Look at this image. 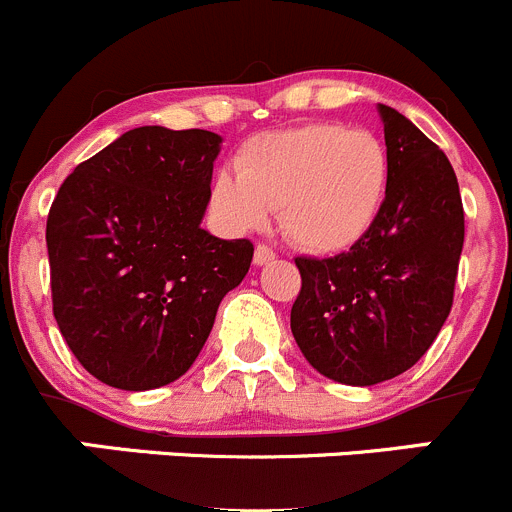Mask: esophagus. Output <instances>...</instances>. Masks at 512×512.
<instances>
[{
  "mask_svg": "<svg viewBox=\"0 0 512 512\" xmlns=\"http://www.w3.org/2000/svg\"><path fill=\"white\" fill-rule=\"evenodd\" d=\"M272 260H275V252H272V247H267V245L255 247V265L257 267L267 265V262H272Z\"/></svg>",
  "mask_w": 512,
  "mask_h": 512,
  "instance_id": "esophagus-1",
  "label": "esophagus"
}]
</instances>
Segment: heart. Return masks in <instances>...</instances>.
Wrapping results in <instances>:
<instances>
[{
    "label": "heart",
    "instance_id": "heart-1",
    "mask_svg": "<svg viewBox=\"0 0 512 512\" xmlns=\"http://www.w3.org/2000/svg\"><path fill=\"white\" fill-rule=\"evenodd\" d=\"M235 167L212 175L217 220L232 232H252L280 207L285 235L315 255H335L365 240L380 220L390 180L380 137L342 122L250 137L237 150Z\"/></svg>",
    "mask_w": 512,
    "mask_h": 512
}]
</instances>
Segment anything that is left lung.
<instances>
[{
  "label": "left lung",
  "mask_w": 512,
  "mask_h": 512,
  "mask_svg": "<svg viewBox=\"0 0 512 512\" xmlns=\"http://www.w3.org/2000/svg\"><path fill=\"white\" fill-rule=\"evenodd\" d=\"M390 180L370 235L335 257H295L302 287L290 312L297 347L320 375L377 385L428 352L453 307L465 240L458 177L445 152L393 107Z\"/></svg>",
  "instance_id": "left-lung-1"
}]
</instances>
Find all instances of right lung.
I'll return each instance as SVG.
<instances>
[{
	"label": "right lung",
	"mask_w": 512,
	"mask_h": 512,
	"mask_svg": "<svg viewBox=\"0 0 512 512\" xmlns=\"http://www.w3.org/2000/svg\"><path fill=\"white\" fill-rule=\"evenodd\" d=\"M220 145L207 130L137 127L74 167L49 207L54 320L109 388L185 375L250 270V240L200 227Z\"/></svg>",
	"instance_id": "obj_1"
}]
</instances>
